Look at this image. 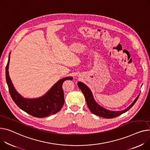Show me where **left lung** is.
Segmentation results:
<instances>
[{"label":"left lung","mask_w":150,"mask_h":150,"mask_svg":"<svg viewBox=\"0 0 150 150\" xmlns=\"http://www.w3.org/2000/svg\"><path fill=\"white\" fill-rule=\"evenodd\" d=\"M78 86L79 88V89L81 90L83 93L84 94L86 101V103L91 112L97 116H101L104 118H107V119L113 118V117H117L119 115H122V113H124L126 112H127L128 110L130 109L133 107V105L135 104V103L136 102L139 96V95H140L139 94L138 96L135 98L134 101L127 108L123 110L112 111L104 108L100 105H99L96 102V101L94 99V97L93 96V94L92 93V91H91V89H90L85 84L79 81L78 83Z\"/></svg>","instance_id":"left-lung-1"}]
</instances>
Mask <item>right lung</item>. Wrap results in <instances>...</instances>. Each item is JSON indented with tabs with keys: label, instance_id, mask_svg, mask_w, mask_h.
<instances>
[{
	"label": "right lung",
	"instance_id": "obj_1",
	"mask_svg": "<svg viewBox=\"0 0 150 150\" xmlns=\"http://www.w3.org/2000/svg\"><path fill=\"white\" fill-rule=\"evenodd\" d=\"M10 53L6 67V80L9 93L17 105L24 112L37 117H44L58 112L64 103L63 83L67 79L72 80V77L67 76L59 79L40 97L25 98L17 92L10 79L8 72Z\"/></svg>",
	"mask_w": 150,
	"mask_h": 150
}]
</instances>
